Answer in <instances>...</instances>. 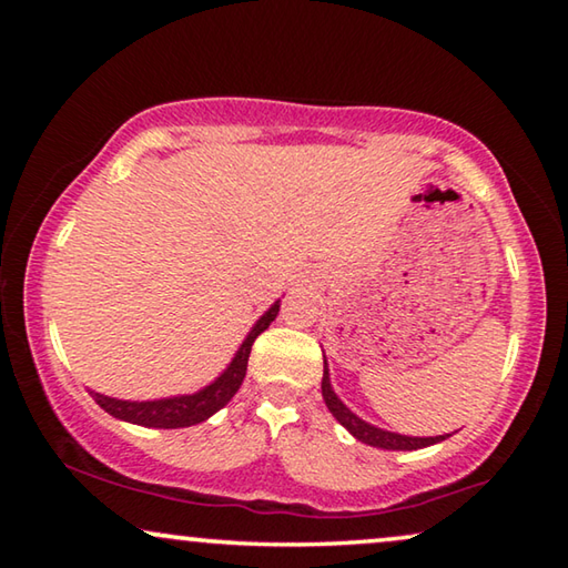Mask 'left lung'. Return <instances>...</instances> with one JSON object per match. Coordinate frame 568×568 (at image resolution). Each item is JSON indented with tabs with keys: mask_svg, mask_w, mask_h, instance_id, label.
<instances>
[{
	"mask_svg": "<svg viewBox=\"0 0 568 568\" xmlns=\"http://www.w3.org/2000/svg\"><path fill=\"white\" fill-rule=\"evenodd\" d=\"M323 400L328 410L333 413V418L341 423V426L348 430L353 438H358L361 444L365 446H373V448H386V450H416V448H426V446H434L440 444V440H446L450 434L444 436H428V438H420V436H403V434H393V430L386 428H378L373 426V423L363 420L361 416H355V413L345 406V403L335 396V390L331 386V371H328V361H323Z\"/></svg>",
	"mask_w": 568,
	"mask_h": 568,
	"instance_id": "1",
	"label": "left lung"
}]
</instances>
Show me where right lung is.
I'll return each instance as SVG.
<instances>
[{"mask_svg": "<svg viewBox=\"0 0 568 568\" xmlns=\"http://www.w3.org/2000/svg\"><path fill=\"white\" fill-rule=\"evenodd\" d=\"M281 311V301H275L267 311L255 321L253 328L245 335V341L240 343L233 361L227 363V368L220 376L207 383L205 388L195 393H185V396H170V398H155V400H122L110 398L104 393L90 390L92 398L98 400V406L110 413V416L120 418L124 423H138L145 428H187L197 426V423L207 420L213 413H217L223 406H227L230 398L235 396L237 388L243 386L250 348L257 335H261L267 325L277 318Z\"/></svg>", "mask_w": 568, "mask_h": 568, "instance_id": "obj_1", "label": "right lung"}]
</instances>
